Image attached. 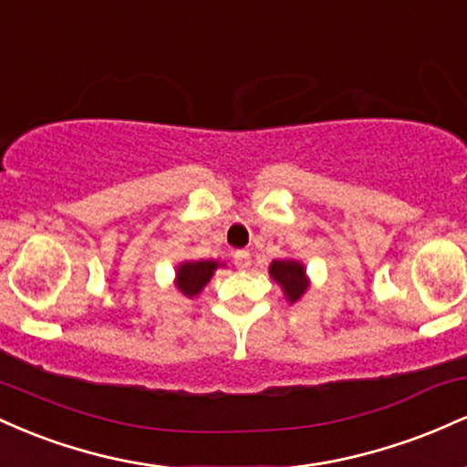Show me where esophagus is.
<instances>
[{
	"instance_id": "esophagus-1",
	"label": "esophagus",
	"mask_w": 467,
	"mask_h": 467,
	"mask_svg": "<svg viewBox=\"0 0 467 467\" xmlns=\"http://www.w3.org/2000/svg\"><path fill=\"white\" fill-rule=\"evenodd\" d=\"M233 256H234V264H237L239 267L250 265V250H234Z\"/></svg>"
}]
</instances>
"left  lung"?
I'll return each instance as SVG.
<instances>
[{
	"instance_id": "8db88e82",
	"label": "left lung",
	"mask_w": 467,
	"mask_h": 467,
	"mask_svg": "<svg viewBox=\"0 0 467 467\" xmlns=\"http://www.w3.org/2000/svg\"><path fill=\"white\" fill-rule=\"evenodd\" d=\"M270 275L278 285L283 287L289 303H296L303 296L305 289H307V278H305V270L298 261L283 259V261H272Z\"/></svg>"
}]
</instances>
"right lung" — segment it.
I'll return each mask as SVG.
<instances>
[{"mask_svg":"<svg viewBox=\"0 0 467 467\" xmlns=\"http://www.w3.org/2000/svg\"><path fill=\"white\" fill-rule=\"evenodd\" d=\"M217 261H189L178 267V287L186 296H195L211 281Z\"/></svg>","mask_w":467,"mask_h":467,"instance_id":"obj_1","label":"right lung"}]
</instances>
